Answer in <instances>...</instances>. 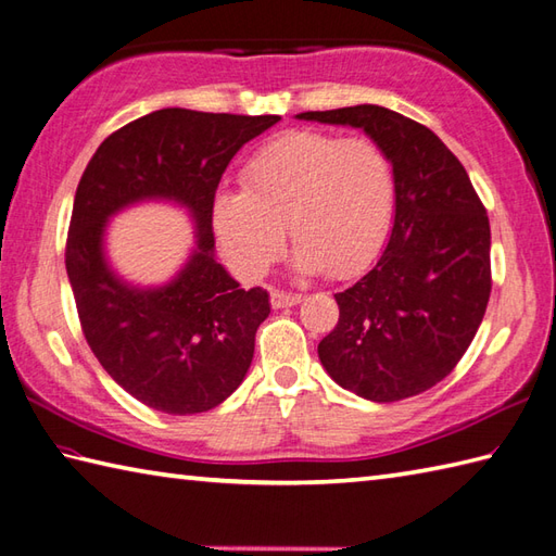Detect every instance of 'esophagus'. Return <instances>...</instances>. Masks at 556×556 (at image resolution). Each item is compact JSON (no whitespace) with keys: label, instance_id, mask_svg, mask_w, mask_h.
I'll list each match as a JSON object with an SVG mask.
<instances>
[{"label":"esophagus","instance_id":"1","mask_svg":"<svg viewBox=\"0 0 556 556\" xmlns=\"http://www.w3.org/2000/svg\"><path fill=\"white\" fill-rule=\"evenodd\" d=\"M301 299H303L301 293H287V291H279V289L269 293V303H271V308H275V311L291 308V305L301 303Z\"/></svg>","mask_w":556,"mask_h":556}]
</instances>
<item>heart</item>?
Instances as JSON below:
<instances>
[{
  "mask_svg": "<svg viewBox=\"0 0 556 556\" xmlns=\"http://www.w3.org/2000/svg\"><path fill=\"white\" fill-rule=\"evenodd\" d=\"M243 191L219 188L212 229L236 275H265L285 245L296 243L301 275L351 279L382 251L396 205L392 160L368 136L291 131L248 162Z\"/></svg>",
  "mask_w": 556,
  "mask_h": 556,
  "instance_id": "b5f03b06",
  "label": "heart"
}]
</instances>
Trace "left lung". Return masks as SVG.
Segmentation results:
<instances>
[{
	"label": "left lung",
	"instance_id": "1",
	"mask_svg": "<svg viewBox=\"0 0 556 556\" xmlns=\"http://www.w3.org/2000/svg\"><path fill=\"white\" fill-rule=\"evenodd\" d=\"M363 128L392 160L394 227L368 275L334 293L339 323L320 346L332 380L377 404L416 396L456 368L490 301V219L464 164L428 126L356 104L296 114Z\"/></svg>",
	"mask_w": 556,
	"mask_h": 556
}]
</instances>
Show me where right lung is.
<instances>
[{
  "label": "right lung",
  "mask_w": 556,
  "mask_h": 556,
  "mask_svg": "<svg viewBox=\"0 0 556 556\" xmlns=\"http://www.w3.org/2000/svg\"><path fill=\"white\" fill-rule=\"evenodd\" d=\"M279 116L157 110L96 150L76 188L66 275L83 334L112 380L146 406L191 416L229 399L251 368L269 315L260 287L241 289L215 257L212 198L231 157ZM140 202L184 206L197 241L164 286L126 282L106 257V227Z\"/></svg>",
  "instance_id": "add662e5"
}]
</instances>
